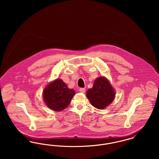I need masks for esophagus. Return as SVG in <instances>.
Here are the masks:
<instances>
[{
	"instance_id": "1",
	"label": "esophagus",
	"mask_w": 159,
	"mask_h": 159,
	"mask_svg": "<svg viewBox=\"0 0 159 159\" xmlns=\"http://www.w3.org/2000/svg\"><path fill=\"white\" fill-rule=\"evenodd\" d=\"M79 91L80 92H82V93H84L85 92V89L84 88H80L79 89Z\"/></svg>"
}]
</instances>
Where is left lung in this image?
I'll use <instances>...</instances> for the list:
<instances>
[{"mask_svg": "<svg viewBox=\"0 0 159 159\" xmlns=\"http://www.w3.org/2000/svg\"><path fill=\"white\" fill-rule=\"evenodd\" d=\"M86 97L92 106L102 110L110 105L115 98V91L105 77L95 79L93 87L86 92Z\"/></svg>", "mask_w": 159, "mask_h": 159, "instance_id": "1", "label": "left lung"}]
</instances>
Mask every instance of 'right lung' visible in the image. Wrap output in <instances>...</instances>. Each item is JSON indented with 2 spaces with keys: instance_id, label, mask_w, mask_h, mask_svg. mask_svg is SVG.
<instances>
[{
  "instance_id": "obj_1",
  "label": "right lung",
  "mask_w": 159,
  "mask_h": 159,
  "mask_svg": "<svg viewBox=\"0 0 159 159\" xmlns=\"http://www.w3.org/2000/svg\"><path fill=\"white\" fill-rule=\"evenodd\" d=\"M75 95V91L69 89L67 85L59 79L48 84L43 91V99L46 105L56 111L67 108Z\"/></svg>"
}]
</instances>
